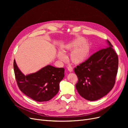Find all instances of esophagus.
Wrapping results in <instances>:
<instances>
[{"label": "esophagus", "mask_w": 128, "mask_h": 128, "mask_svg": "<svg viewBox=\"0 0 128 128\" xmlns=\"http://www.w3.org/2000/svg\"><path fill=\"white\" fill-rule=\"evenodd\" d=\"M68 70L70 72H72L73 71V69L72 68L71 66H68Z\"/></svg>", "instance_id": "obj_1"}]
</instances>
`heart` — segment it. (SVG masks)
Instances as JSON below:
<instances>
[{"label":"heart","instance_id":"1","mask_svg":"<svg viewBox=\"0 0 128 128\" xmlns=\"http://www.w3.org/2000/svg\"><path fill=\"white\" fill-rule=\"evenodd\" d=\"M85 41L86 39L84 38H78L72 40L65 45L63 50L64 52L74 49L70 54L71 60L74 63L77 64L82 63L88 56L90 47L89 44ZM58 58L62 60H66V56L62 52L58 53Z\"/></svg>","mask_w":128,"mask_h":128}]
</instances>
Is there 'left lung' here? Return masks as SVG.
<instances>
[{
	"label": "left lung",
	"mask_w": 128,
	"mask_h": 128,
	"mask_svg": "<svg viewBox=\"0 0 128 128\" xmlns=\"http://www.w3.org/2000/svg\"><path fill=\"white\" fill-rule=\"evenodd\" d=\"M94 53L85 62L77 66L74 72L78 81L76 89L80 96L91 101L106 96L112 89L118 72V58L112 45Z\"/></svg>",
	"instance_id": "obj_1"
}]
</instances>
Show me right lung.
Masks as SVG:
<instances>
[{"label":"right lung","instance_id":"1","mask_svg":"<svg viewBox=\"0 0 128 128\" xmlns=\"http://www.w3.org/2000/svg\"><path fill=\"white\" fill-rule=\"evenodd\" d=\"M13 68L18 86L24 94L37 102L48 101L58 93L64 77V68L47 65L36 72L25 75L14 60Z\"/></svg>","mask_w":128,"mask_h":128}]
</instances>
